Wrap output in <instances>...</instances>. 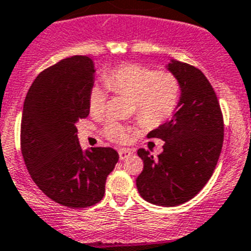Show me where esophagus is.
Listing matches in <instances>:
<instances>
[{"label": "esophagus", "instance_id": "obj_1", "mask_svg": "<svg viewBox=\"0 0 251 251\" xmlns=\"http://www.w3.org/2000/svg\"><path fill=\"white\" fill-rule=\"evenodd\" d=\"M132 153H134V151L130 150V149H120L119 150V157H120V160H125L126 157H128Z\"/></svg>", "mask_w": 251, "mask_h": 251}]
</instances>
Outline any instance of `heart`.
Segmentation results:
<instances>
[{"label": "heart", "instance_id": "obj_1", "mask_svg": "<svg viewBox=\"0 0 251 251\" xmlns=\"http://www.w3.org/2000/svg\"><path fill=\"white\" fill-rule=\"evenodd\" d=\"M106 86L112 92L134 99L137 116L148 126H157L173 115L180 96V83L169 71H155L140 64H123L103 75ZM107 91L94 83L89 91V110L100 116L106 109ZM106 137L115 142L127 140L128 128L116 121H109L103 127Z\"/></svg>", "mask_w": 251, "mask_h": 251}]
</instances>
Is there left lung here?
I'll return each instance as SVG.
<instances>
[{"instance_id":"8db88e82","label":"left lung","mask_w":251,"mask_h":251,"mask_svg":"<svg viewBox=\"0 0 251 251\" xmlns=\"http://www.w3.org/2000/svg\"><path fill=\"white\" fill-rule=\"evenodd\" d=\"M166 69L180 83L179 102L168 123L148 137L164 140V151L153 157L139 149L144 170L137 176L139 194L159 206L189 201L213 175L224 141L220 105L209 80L196 67L170 60Z\"/></svg>"}]
</instances>
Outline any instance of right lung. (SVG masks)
<instances>
[{
    "label": "right lung",
    "instance_id": "1",
    "mask_svg": "<svg viewBox=\"0 0 251 251\" xmlns=\"http://www.w3.org/2000/svg\"><path fill=\"white\" fill-rule=\"evenodd\" d=\"M94 61L72 56L42 71L27 92L21 120V150L35 184L69 207L98 204L119 153L111 148L83 151L76 124L89 116Z\"/></svg>",
    "mask_w": 251,
    "mask_h": 251
}]
</instances>
